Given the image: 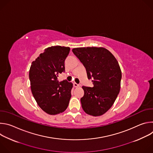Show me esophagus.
<instances>
[{"mask_svg":"<svg viewBox=\"0 0 153 153\" xmlns=\"http://www.w3.org/2000/svg\"><path fill=\"white\" fill-rule=\"evenodd\" d=\"M73 86H74V87H78V86H79V84H77V83H76V82L73 83Z\"/></svg>","mask_w":153,"mask_h":153,"instance_id":"1","label":"esophagus"}]
</instances>
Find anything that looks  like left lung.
<instances>
[{
	"label": "left lung",
	"instance_id": "8db88e82",
	"mask_svg": "<svg viewBox=\"0 0 153 153\" xmlns=\"http://www.w3.org/2000/svg\"><path fill=\"white\" fill-rule=\"evenodd\" d=\"M72 51L94 85L92 88L82 86L84 96L80 101L83 110L93 116H102L110 110L120 91L122 73L119 63L102 47L76 48Z\"/></svg>",
	"mask_w": 153,
	"mask_h": 153
}]
</instances>
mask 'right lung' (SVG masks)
<instances>
[{"mask_svg": "<svg viewBox=\"0 0 153 153\" xmlns=\"http://www.w3.org/2000/svg\"><path fill=\"white\" fill-rule=\"evenodd\" d=\"M70 50L61 46L48 47L32 62L30 69L32 94L42 110L50 115L63 112L71 97L73 83L57 80L58 75L65 71V60Z\"/></svg>", "mask_w": 153, "mask_h": 153, "instance_id": "add662e5", "label": "right lung"}]
</instances>
